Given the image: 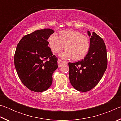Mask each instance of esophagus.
<instances>
[{"label":"esophagus","instance_id":"esophagus-1","mask_svg":"<svg viewBox=\"0 0 121 121\" xmlns=\"http://www.w3.org/2000/svg\"><path fill=\"white\" fill-rule=\"evenodd\" d=\"M62 63H65V64H67V62H65V61H63L62 60H61L60 59H58V66L59 67H60L62 65Z\"/></svg>","mask_w":121,"mask_h":121}]
</instances>
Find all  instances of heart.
<instances>
[{"label":"heart","mask_w":121,"mask_h":121,"mask_svg":"<svg viewBox=\"0 0 121 121\" xmlns=\"http://www.w3.org/2000/svg\"><path fill=\"white\" fill-rule=\"evenodd\" d=\"M48 41L51 50L54 53H59L65 48L66 50L59 54V56L63 59L73 58L74 60H81L86 56L90 50L89 38L77 30H61L59 37L56 33H53L49 37Z\"/></svg>","instance_id":"obj_1"}]
</instances>
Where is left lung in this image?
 <instances>
[{
  "mask_svg": "<svg viewBox=\"0 0 121 121\" xmlns=\"http://www.w3.org/2000/svg\"><path fill=\"white\" fill-rule=\"evenodd\" d=\"M90 37V50L84 59L68 63L69 79L77 91L87 92L95 87L103 76L107 66V50L102 39L95 32Z\"/></svg>",
  "mask_w": 121,
  "mask_h": 121,
  "instance_id": "1",
  "label": "left lung"
}]
</instances>
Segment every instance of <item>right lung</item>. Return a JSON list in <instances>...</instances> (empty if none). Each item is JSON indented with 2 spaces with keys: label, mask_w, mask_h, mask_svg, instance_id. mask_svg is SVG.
I'll return each instance as SVG.
<instances>
[{
  "label": "right lung",
  "mask_w": 121,
  "mask_h": 121,
  "mask_svg": "<svg viewBox=\"0 0 121 121\" xmlns=\"http://www.w3.org/2000/svg\"><path fill=\"white\" fill-rule=\"evenodd\" d=\"M54 31L38 30L24 36L17 44L14 65L24 86L36 92L48 90L52 83V75L58 68V58L48 46V39Z\"/></svg>",
  "instance_id": "add662e5"
}]
</instances>
